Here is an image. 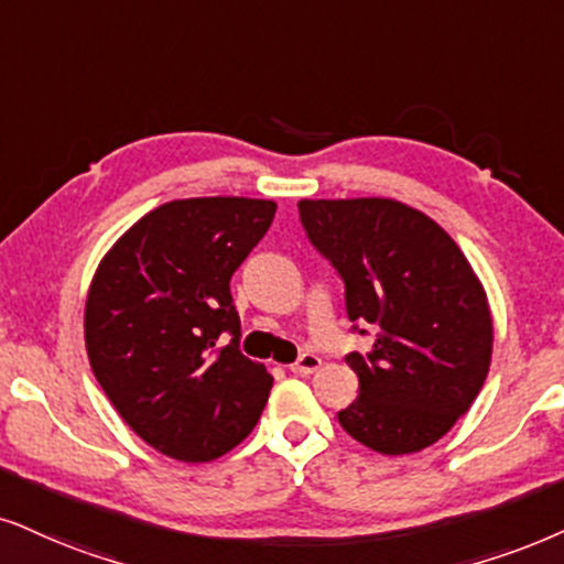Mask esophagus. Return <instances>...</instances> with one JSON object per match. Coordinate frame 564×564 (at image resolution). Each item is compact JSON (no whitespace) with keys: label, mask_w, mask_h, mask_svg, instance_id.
Returning <instances> with one entry per match:
<instances>
[{"label":"esophagus","mask_w":564,"mask_h":564,"mask_svg":"<svg viewBox=\"0 0 564 564\" xmlns=\"http://www.w3.org/2000/svg\"><path fill=\"white\" fill-rule=\"evenodd\" d=\"M319 367H323V359H319L317 354H302V356H299V359L294 361V365H291V372L306 377V375L317 372Z\"/></svg>","instance_id":"obj_1"}]
</instances>
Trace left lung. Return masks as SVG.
Here are the masks:
<instances>
[{"label": "left lung", "instance_id": "1", "mask_svg": "<svg viewBox=\"0 0 564 564\" xmlns=\"http://www.w3.org/2000/svg\"><path fill=\"white\" fill-rule=\"evenodd\" d=\"M312 245L346 283L348 319L375 330L348 354L359 395L344 430L382 455L419 453L471 409L491 361L487 291L451 234L390 197L302 199Z\"/></svg>", "mask_w": 564, "mask_h": 564}]
</instances>
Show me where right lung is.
I'll list each match as a JSON object with an SVG mask.
<instances>
[{"label": "right lung", "instance_id": "1", "mask_svg": "<svg viewBox=\"0 0 564 564\" xmlns=\"http://www.w3.org/2000/svg\"><path fill=\"white\" fill-rule=\"evenodd\" d=\"M273 216V199H171L98 262L85 302L90 369L132 432L169 458H220L265 409L273 377L239 351L229 281ZM220 334L232 335L226 347Z\"/></svg>", "mask_w": 564, "mask_h": 564}]
</instances>
